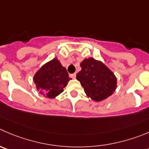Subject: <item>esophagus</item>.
I'll use <instances>...</instances> for the list:
<instances>
[{
    "mask_svg": "<svg viewBox=\"0 0 149 149\" xmlns=\"http://www.w3.org/2000/svg\"><path fill=\"white\" fill-rule=\"evenodd\" d=\"M70 77L73 79H75L76 78V74L75 73L72 74H70Z\"/></svg>",
    "mask_w": 149,
    "mask_h": 149,
    "instance_id": "34e87169",
    "label": "esophagus"
}]
</instances>
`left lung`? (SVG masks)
Listing matches in <instances>:
<instances>
[{
	"mask_svg": "<svg viewBox=\"0 0 149 149\" xmlns=\"http://www.w3.org/2000/svg\"><path fill=\"white\" fill-rule=\"evenodd\" d=\"M80 67L81 70L76 77L88 98L101 102L114 93L117 87V78L103 62L88 58L80 63Z\"/></svg>",
	"mask_w": 149,
	"mask_h": 149,
	"instance_id": "left-lung-1",
	"label": "left lung"
}]
</instances>
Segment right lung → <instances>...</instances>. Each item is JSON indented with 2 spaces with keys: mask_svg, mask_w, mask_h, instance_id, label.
<instances>
[{
  "mask_svg": "<svg viewBox=\"0 0 149 149\" xmlns=\"http://www.w3.org/2000/svg\"><path fill=\"white\" fill-rule=\"evenodd\" d=\"M71 80L66 69L57 58L45 63L35 73L33 78L36 89L49 99L56 98L61 93Z\"/></svg>",
  "mask_w": 149,
  "mask_h": 149,
  "instance_id": "right-lung-1",
  "label": "right lung"
}]
</instances>
